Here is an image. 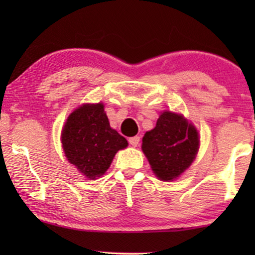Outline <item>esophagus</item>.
<instances>
[{
  "instance_id": "34e87169",
  "label": "esophagus",
  "mask_w": 255,
  "mask_h": 255,
  "mask_svg": "<svg viewBox=\"0 0 255 255\" xmlns=\"http://www.w3.org/2000/svg\"><path fill=\"white\" fill-rule=\"evenodd\" d=\"M128 142H130V145L133 146V147H137L139 142H140V138H139L138 135H135V137H131L128 138Z\"/></svg>"
}]
</instances>
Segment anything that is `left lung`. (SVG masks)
<instances>
[{
  "label": "left lung",
  "instance_id": "1",
  "mask_svg": "<svg viewBox=\"0 0 255 255\" xmlns=\"http://www.w3.org/2000/svg\"><path fill=\"white\" fill-rule=\"evenodd\" d=\"M200 139L193 125L181 115L166 111L155 128L142 138V151L152 170L162 181H173L194 161Z\"/></svg>",
  "mask_w": 255,
  "mask_h": 255
}]
</instances>
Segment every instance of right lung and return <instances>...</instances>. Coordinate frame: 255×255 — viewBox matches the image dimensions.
<instances>
[{"label":"right lung","instance_id":"obj_1","mask_svg":"<svg viewBox=\"0 0 255 255\" xmlns=\"http://www.w3.org/2000/svg\"><path fill=\"white\" fill-rule=\"evenodd\" d=\"M66 158L88 179L106 173L128 140L110 128L102 103L83 104L69 115L61 133Z\"/></svg>","mask_w":255,"mask_h":255}]
</instances>
